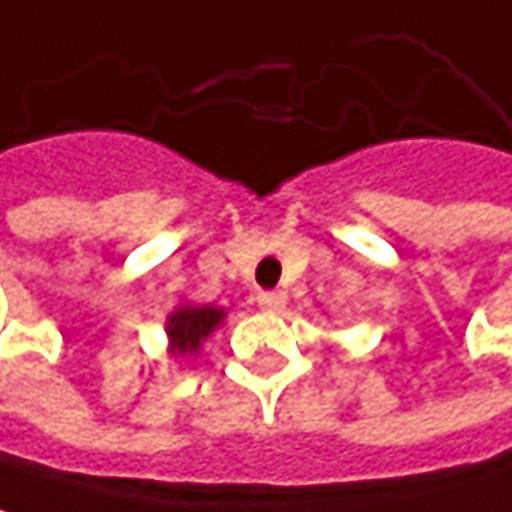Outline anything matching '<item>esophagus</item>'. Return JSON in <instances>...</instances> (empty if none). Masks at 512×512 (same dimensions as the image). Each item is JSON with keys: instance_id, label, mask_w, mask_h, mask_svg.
<instances>
[{"instance_id": "esophagus-1", "label": "esophagus", "mask_w": 512, "mask_h": 512, "mask_svg": "<svg viewBox=\"0 0 512 512\" xmlns=\"http://www.w3.org/2000/svg\"><path fill=\"white\" fill-rule=\"evenodd\" d=\"M285 303H288V297H285L282 291H261V294H258V306H261L264 312H282Z\"/></svg>"}]
</instances>
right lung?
<instances>
[{
	"instance_id": "obj_1",
	"label": "right lung",
	"mask_w": 512,
	"mask_h": 512,
	"mask_svg": "<svg viewBox=\"0 0 512 512\" xmlns=\"http://www.w3.org/2000/svg\"><path fill=\"white\" fill-rule=\"evenodd\" d=\"M224 318L221 309H212V306H203V309H176L167 321V333H170V342H173V351L176 354H194L200 348V342L218 327V321Z\"/></svg>"
}]
</instances>
